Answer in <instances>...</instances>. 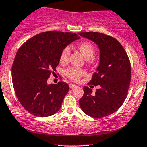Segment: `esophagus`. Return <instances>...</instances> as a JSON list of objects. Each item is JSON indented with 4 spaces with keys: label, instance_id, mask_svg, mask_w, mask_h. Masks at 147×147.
<instances>
[{
    "label": "esophagus",
    "instance_id": "obj_1",
    "mask_svg": "<svg viewBox=\"0 0 147 147\" xmlns=\"http://www.w3.org/2000/svg\"><path fill=\"white\" fill-rule=\"evenodd\" d=\"M69 86H70V89H75V88H77V85L74 84H70V85H69Z\"/></svg>",
    "mask_w": 147,
    "mask_h": 147
}]
</instances>
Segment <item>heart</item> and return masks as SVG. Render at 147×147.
Here are the masks:
<instances>
[{
	"label": "heart",
	"mask_w": 147,
	"mask_h": 147,
	"mask_svg": "<svg viewBox=\"0 0 147 147\" xmlns=\"http://www.w3.org/2000/svg\"><path fill=\"white\" fill-rule=\"evenodd\" d=\"M78 49L81 54L85 58L88 63L93 61L95 54H96V49L93 44L89 42H84L78 45ZM70 54V49L69 47H65L62 51L60 56V61L61 63H66L68 61L69 56ZM66 76L73 81H77L84 74V71L81 69L75 68V67H70L67 69L65 72Z\"/></svg>",
	"instance_id": "heart-1"
}]
</instances>
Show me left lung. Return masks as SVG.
<instances>
[{"mask_svg": "<svg viewBox=\"0 0 147 147\" xmlns=\"http://www.w3.org/2000/svg\"><path fill=\"white\" fill-rule=\"evenodd\" d=\"M78 34L93 41L99 48V65L88 84L100 86L95 95L91 94V88L84 87L80 106L87 115L102 118L118 110L126 98L131 78L130 60L115 38L97 32Z\"/></svg>", "mask_w": 147, "mask_h": 147, "instance_id": "obj_1", "label": "left lung"}]
</instances>
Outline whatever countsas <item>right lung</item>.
Wrapping results in <instances>:
<instances>
[{"instance_id":"add662e5","label":"right lung","mask_w":147,"mask_h":147,"mask_svg":"<svg viewBox=\"0 0 147 147\" xmlns=\"http://www.w3.org/2000/svg\"><path fill=\"white\" fill-rule=\"evenodd\" d=\"M80 38L76 33L43 32L18 49L12 67V84L19 102L30 114L46 117L60 109L68 84H48L47 79L51 71H56L63 50Z\"/></svg>"}]
</instances>
